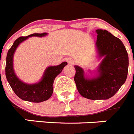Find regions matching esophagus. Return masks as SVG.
Returning <instances> with one entry per match:
<instances>
[{"label": "esophagus", "instance_id": "1", "mask_svg": "<svg viewBox=\"0 0 134 134\" xmlns=\"http://www.w3.org/2000/svg\"><path fill=\"white\" fill-rule=\"evenodd\" d=\"M67 62H68V63L69 64H70V65H72V64H74V60H73V59H72V58H68V60H67Z\"/></svg>", "mask_w": 134, "mask_h": 134}]
</instances>
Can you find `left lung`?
<instances>
[{
	"mask_svg": "<svg viewBox=\"0 0 134 134\" xmlns=\"http://www.w3.org/2000/svg\"><path fill=\"white\" fill-rule=\"evenodd\" d=\"M96 47L98 58H102L95 74L89 76L83 68L74 66L76 88L83 97L106 100L112 97L125 83L128 72L129 58L122 41L106 30L97 29ZM92 74V72L88 71Z\"/></svg>",
	"mask_w": 134,
	"mask_h": 134,
	"instance_id": "8db88e82",
	"label": "left lung"
}]
</instances>
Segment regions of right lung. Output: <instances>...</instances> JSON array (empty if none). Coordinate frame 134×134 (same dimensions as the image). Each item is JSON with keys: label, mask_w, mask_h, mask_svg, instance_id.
I'll return each mask as SVG.
<instances>
[{"label": "right lung", "mask_w": 134, "mask_h": 134, "mask_svg": "<svg viewBox=\"0 0 134 134\" xmlns=\"http://www.w3.org/2000/svg\"><path fill=\"white\" fill-rule=\"evenodd\" d=\"M48 33L34 34L29 36L20 37L16 39L8 51L6 60L5 74L10 87L22 100L33 103H40L47 100L52 95L54 81L68 63L63 62L58 66H50L45 70L41 80L36 83L27 84L20 80L16 75L13 68V57L16 48L23 41L30 37H44Z\"/></svg>", "instance_id": "1"}]
</instances>
